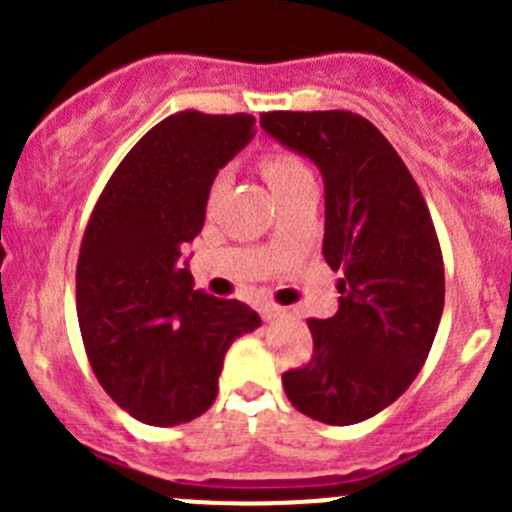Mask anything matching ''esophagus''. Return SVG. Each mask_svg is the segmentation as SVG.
<instances>
[{"label": "esophagus", "mask_w": 512, "mask_h": 512, "mask_svg": "<svg viewBox=\"0 0 512 512\" xmlns=\"http://www.w3.org/2000/svg\"><path fill=\"white\" fill-rule=\"evenodd\" d=\"M260 314H262V319H277V317H282V314H285V309L277 307V304H262Z\"/></svg>", "instance_id": "obj_1"}]
</instances>
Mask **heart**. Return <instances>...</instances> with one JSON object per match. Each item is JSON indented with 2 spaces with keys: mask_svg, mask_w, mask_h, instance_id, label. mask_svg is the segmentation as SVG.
<instances>
[{
  "mask_svg": "<svg viewBox=\"0 0 512 512\" xmlns=\"http://www.w3.org/2000/svg\"><path fill=\"white\" fill-rule=\"evenodd\" d=\"M260 173L265 175V180L270 183L272 193L280 198V195H285L287 190H292L294 185H299L302 180H309L312 175H309L307 165L302 163V158L297 156V153L292 151H285V148H272V151H265L260 156ZM227 185V170H218L215 173V178L210 180V188H208V203L213 205L215 200L223 195Z\"/></svg>",
  "mask_w": 512,
  "mask_h": 512,
  "instance_id": "obj_1",
  "label": "heart"
}]
</instances>
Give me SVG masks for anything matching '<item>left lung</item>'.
I'll list each match as a JSON object with an SVG mask.
<instances>
[{
  "instance_id": "obj_1",
  "label": "left lung",
  "mask_w": 512,
  "mask_h": 512,
  "mask_svg": "<svg viewBox=\"0 0 512 512\" xmlns=\"http://www.w3.org/2000/svg\"><path fill=\"white\" fill-rule=\"evenodd\" d=\"M262 128L324 178V260L342 272L339 312L307 319L312 359L282 374L304 416L349 426L394 404L426 361L446 277L414 175L384 133L352 111H267Z\"/></svg>"
}]
</instances>
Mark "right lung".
<instances>
[{"mask_svg":"<svg viewBox=\"0 0 512 512\" xmlns=\"http://www.w3.org/2000/svg\"><path fill=\"white\" fill-rule=\"evenodd\" d=\"M255 136L250 113L180 111L113 170L76 262V314L98 384L138 421L178 426L213 406L223 359L255 309L193 289L183 245L210 180Z\"/></svg>","mask_w":512,"mask_h":512,"instance_id":"1","label":"right lung"}]
</instances>
